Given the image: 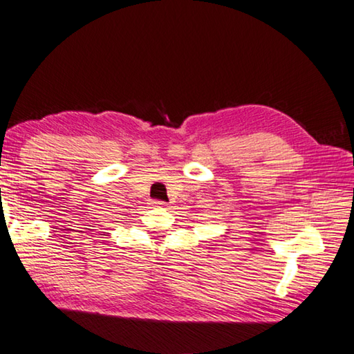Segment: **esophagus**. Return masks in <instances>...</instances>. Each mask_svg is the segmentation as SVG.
<instances>
[{"label": "esophagus", "mask_w": 354, "mask_h": 354, "mask_svg": "<svg viewBox=\"0 0 354 354\" xmlns=\"http://www.w3.org/2000/svg\"><path fill=\"white\" fill-rule=\"evenodd\" d=\"M153 206H154V207H167V203L156 200V201H153Z\"/></svg>", "instance_id": "34e87169"}]
</instances>
